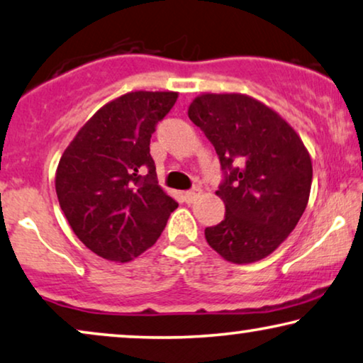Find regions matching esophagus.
Here are the masks:
<instances>
[{
    "label": "esophagus",
    "mask_w": 363,
    "mask_h": 363,
    "mask_svg": "<svg viewBox=\"0 0 363 363\" xmlns=\"http://www.w3.org/2000/svg\"><path fill=\"white\" fill-rule=\"evenodd\" d=\"M199 196H201V191H199V189H192V191L184 192V199H186L187 203H191V202L196 201V197H199Z\"/></svg>",
    "instance_id": "34e87169"
}]
</instances>
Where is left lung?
<instances>
[{
  "mask_svg": "<svg viewBox=\"0 0 363 363\" xmlns=\"http://www.w3.org/2000/svg\"><path fill=\"white\" fill-rule=\"evenodd\" d=\"M187 115L227 169L225 182L216 191L225 203V218L206 228L207 243L235 264L267 258L294 230L308 206L309 151L281 115L250 95L207 91L192 100Z\"/></svg>",
  "mask_w": 363,
  "mask_h": 363,
  "instance_id": "8db88e82",
  "label": "left lung"
}]
</instances>
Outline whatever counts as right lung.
<instances>
[{
	"mask_svg": "<svg viewBox=\"0 0 363 363\" xmlns=\"http://www.w3.org/2000/svg\"><path fill=\"white\" fill-rule=\"evenodd\" d=\"M177 91L136 90L101 106L60 156L55 192L70 228L99 257L126 263L152 247L177 202L156 181V123ZM148 171L146 177L140 174Z\"/></svg>",
	"mask_w": 363,
	"mask_h": 363,
	"instance_id": "right-lung-1",
	"label": "right lung"
}]
</instances>
